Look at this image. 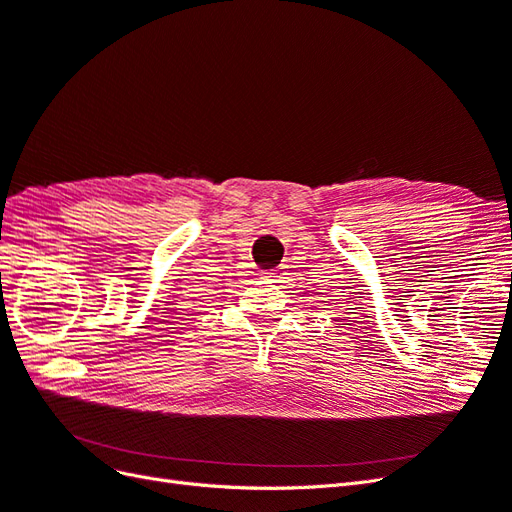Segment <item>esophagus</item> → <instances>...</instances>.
I'll use <instances>...</instances> for the list:
<instances>
[{"mask_svg":"<svg viewBox=\"0 0 512 512\" xmlns=\"http://www.w3.org/2000/svg\"><path fill=\"white\" fill-rule=\"evenodd\" d=\"M282 275H286V267H277V269H271L265 273V277H269L271 282H280Z\"/></svg>","mask_w":512,"mask_h":512,"instance_id":"esophagus-1","label":"esophagus"}]
</instances>
